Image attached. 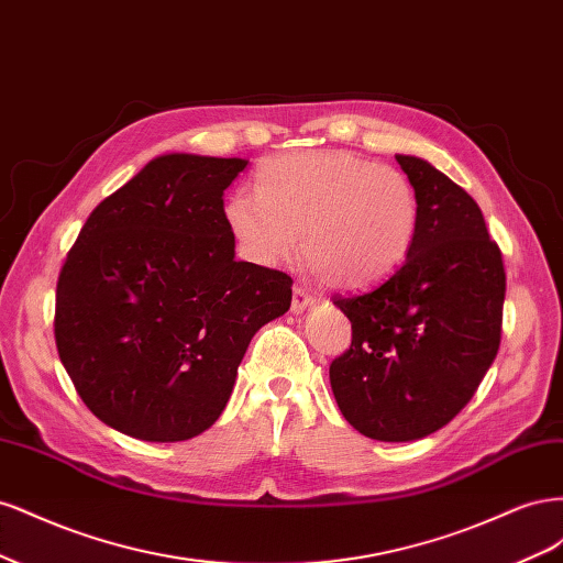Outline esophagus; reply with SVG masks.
<instances>
[{"instance_id": "1", "label": "esophagus", "mask_w": 563, "mask_h": 563, "mask_svg": "<svg viewBox=\"0 0 563 563\" xmlns=\"http://www.w3.org/2000/svg\"><path fill=\"white\" fill-rule=\"evenodd\" d=\"M310 305H314V296H312L305 286H296V288H294L291 310L298 314V312H302L305 308H310Z\"/></svg>"}]
</instances>
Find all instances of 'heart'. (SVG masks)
Instances as JSON below:
<instances>
[{"label":"heart","instance_id":"heart-1","mask_svg":"<svg viewBox=\"0 0 563 563\" xmlns=\"http://www.w3.org/2000/svg\"><path fill=\"white\" fill-rule=\"evenodd\" d=\"M236 249L277 265L298 249L333 288H364L408 261L420 232V197L404 172L345 150L294 152L261 164L253 192L225 201Z\"/></svg>","mask_w":563,"mask_h":563}]
</instances>
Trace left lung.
Segmentation results:
<instances>
[{
  "label": "left lung",
  "mask_w": 563,
  "mask_h": 563,
  "mask_svg": "<svg viewBox=\"0 0 563 563\" xmlns=\"http://www.w3.org/2000/svg\"><path fill=\"white\" fill-rule=\"evenodd\" d=\"M397 162L420 197L416 246L395 275L333 298L352 321L333 397L378 441L422 439L463 411L498 354L505 302L503 253L476 201L424 159Z\"/></svg>",
  "instance_id": "8db88e82"
}]
</instances>
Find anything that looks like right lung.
Listing matches in <instances>:
<instances>
[{
	"instance_id": "add662e5",
	"label": "right lung",
	"mask_w": 563,
	"mask_h": 563,
	"mask_svg": "<svg viewBox=\"0 0 563 563\" xmlns=\"http://www.w3.org/2000/svg\"><path fill=\"white\" fill-rule=\"evenodd\" d=\"M246 159L164 155L106 197L56 284L58 356L89 411L143 441L209 430L294 279L234 261L223 192Z\"/></svg>"
}]
</instances>
